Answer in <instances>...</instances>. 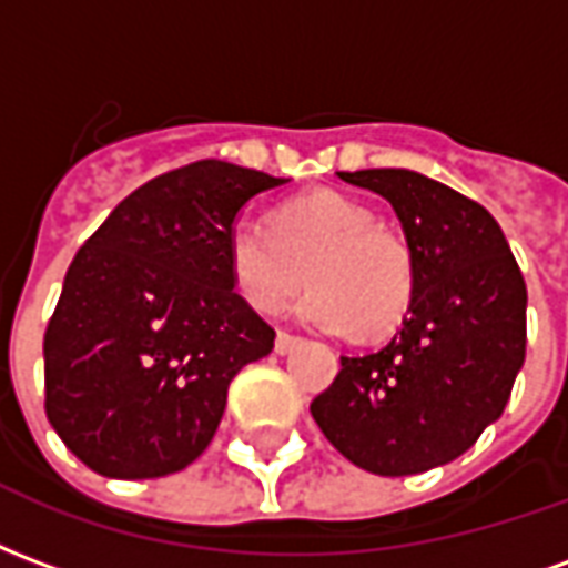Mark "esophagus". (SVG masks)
I'll use <instances>...</instances> for the list:
<instances>
[{"label": "esophagus", "instance_id": "1", "mask_svg": "<svg viewBox=\"0 0 568 568\" xmlns=\"http://www.w3.org/2000/svg\"><path fill=\"white\" fill-rule=\"evenodd\" d=\"M301 344H304V341H301V337H295V334L280 332V334H276V344H273V349H276L280 356H288V353H292V349H295V346H301Z\"/></svg>", "mask_w": 568, "mask_h": 568}]
</instances>
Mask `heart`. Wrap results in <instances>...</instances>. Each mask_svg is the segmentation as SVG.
Here are the masks:
<instances>
[{
    "instance_id": "obj_1",
    "label": "heart",
    "mask_w": 568,
    "mask_h": 568,
    "mask_svg": "<svg viewBox=\"0 0 568 568\" xmlns=\"http://www.w3.org/2000/svg\"><path fill=\"white\" fill-rule=\"evenodd\" d=\"M227 273L258 313H280L313 285L297 313L322 332L381 341L414 310L417 258L407 236L341 191H310L276 206L271 224L236 222L227 234Z\"/></svg>"
}]
</instances>
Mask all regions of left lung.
I'll list each match as a JSON object with an SVG mask.
<instances>
[{"mask_svg":"<svg viewBox=\"0 0 568 568\" xmlns=\"http://www.w3.org/2000/svg\"><path fill=\"white\" fill-rule=\"evenodd\" d=\"M344 182L393 203L414 258V310L389 344L341 356L310 414L371 475H419L463 456L501 417L526 356V283L496 219L414 170Z\"/></svg>","mask_w":568,"mask_h":568,"instance_id":"left-lung-1","label":"left lung"}]
</instances>
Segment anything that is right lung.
Returning <instances> with one entry per match:
<instances>
[{"label":"right lung","instance_id":"obj_1","mask_svg":"<svg viewBox=\"0 0 568 568\" xmlns=\"http://www.w3.org/2000/svg\"><path fill=\"white\" fill-rule=\"evenodd\" d=\"M285 179L194 161L118 203L72 258L44 332V414L103 477L182 471L210 447L273 332L234 292L227 234Z\"/></svg>","mask_w":568,"mask_h":568}]
</instances>
